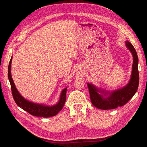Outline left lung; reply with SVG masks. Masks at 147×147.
<instances>
[{"mask_svg": "<svg viewBox=\"0 0 147 147\" xmlns=\"http://www.w3.org/2000/svg\"><path fill=\"white\" fill-rule=\"evenodd\" d=\"M126 45L133 56V65L131 78L126 86L113 91L107 97L100 94V91L91 83H88L92 104L96 108L102 110H110L121 107L127 103L137 91L139 83L138 70V56L134 47L129 42H126Z\"/></svg>", "mask_w": 147, "mask_h": 147, "instance_id": "1", "label": "left lung"}]
</instances>
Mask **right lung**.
<instances>
[{
	"label": "right lung",
	"instance_id": "add662e5",
	"mask_svg": "<svg viewBox=\"0 0 147 147\" xmlns=\"http://www.w3.org/2000/svg\"><path fill=\"white\" fill-rule=\"evenodd\" d=\"M11 61L12 57H11L9 65H8V77L10 83L12 96L16 104L20 108L26 111V112H28L30 115H33V116L48 118L56 115L62 110V109L63 108L65 102L67 88L64 89L63 91H62L58 103L54 106L48 107L43 105L37 104L26 100L20 95L19 92L18 91L17 89L15 87L14 83H13V80L11 75Z\"/></svg>",
	"mask_w": 147,
	"mask_h": 147
}]
</instances>
